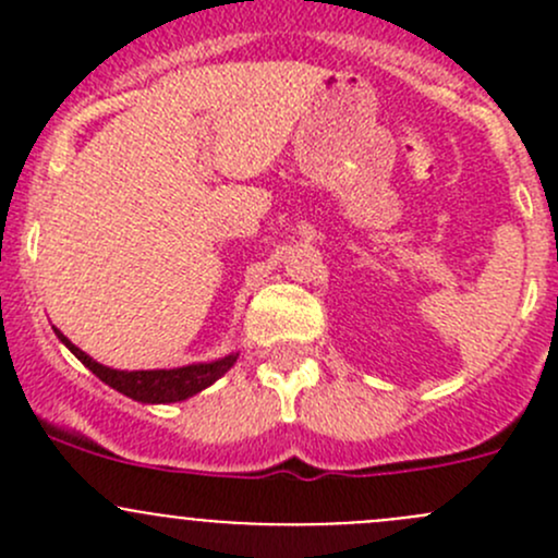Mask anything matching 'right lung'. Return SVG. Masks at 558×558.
I'll use <instances>...</instances> for the list:
<instances>
[{
  "label": "right lung",
  "mask_w": 558,
  "mask_h": 558,
  "mask_svg": "<svg viewBox=\"0 0 558 558\" xmlns=\"http://www.w3.org/2000/svg\"><path fill=\"white\" fill-rule=\"evenodd\" d=\"M59 335V340L97 375L99 380H105L107 386L116 388V391L126 393V397L137 399V402H180V399H189L194 393H199L202 388L216 384L234 362H238V353L232 356H223L218 362L210 364H189V367L178 369H137V373H123V369H110L105 364L94 362L88 353H83L81 348L72 345L59 329H53Z\"/></svg>",
  "instance_id": "obj_1"
}]
</instances>
